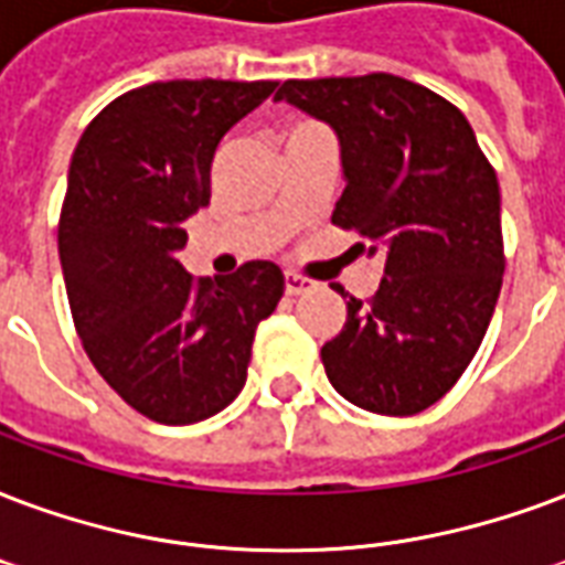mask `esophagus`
Instances as JSON below:
<instances>
[{
    "instance_id": "obj_1",
    "label": "esophagus",
    "mask_w": 565,
    "mask_h": 565,
    "mask_svg": "<svg viewBox=\"0 0 565 565\" xmlns=\"http://www.w3.org/2000/svg\"><path fill=\"white\" fill-rule=\"evenodd\" d=\"M284 287H287V296H301V292L313 290V281L299 273H287L284 275Z\"/></svg>"
}]
</instances>
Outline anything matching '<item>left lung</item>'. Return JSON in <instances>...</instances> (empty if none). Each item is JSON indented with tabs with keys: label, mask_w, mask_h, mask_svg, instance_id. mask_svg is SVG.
<instances>
[{
	"label": "left lung",
	"mask_w": 565,
	"mask_h": 565,
	"mask_svg": "<svg viewBox=\"0 0 565 565\" xmlns=\"http://www.w3.org/2000/svg\"><path fill=\"white\" fill-rule=\"evenodd\" d=\"M275 100L326 120L347 189L331 222L385 254L367 301L322 347L340 397L406 417L445 397L480 350L503 281L501 189L454 103L394 73L287 79ZM343 296V287H338Z\"/></svg>",
	"instance_id": "8db88e82"
}]
</instances>
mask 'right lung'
I'll list each match as a JSON object with an SVG mask.
<instances>
[{
    "label": "right lung",
    "instance_id": "right-lung-1",
    "mask_svg": "<svg viewBox=\"0 0 565 565\" xmlns=\"http://www.w3.org/2000/svg\"><path fill=\"white\" fill-rule=\"evenodd\" d=\"M278 82L171 79L120 94L73 150L58 257L82 347L124 403L168 426L236 399L281 269L248 260L225 278L180 266L183 222L210 204L218 141Z\"/></svg>",
    "mask_w": 565,
    "mask_h": 565
}]
</instances>
